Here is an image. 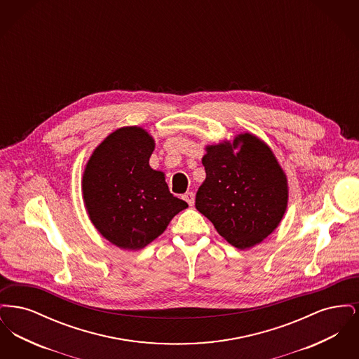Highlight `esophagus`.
I'll return each instance as SVG.
<instances>
[{"label":"esophagus","mask_w":359,"mask_h":359,"mask_svg":"<svg viewBox=\"0 0 359 359\" xmlns=\"http://www.w3.org/2000/svg\"><path fill=\"white\" fill-rule=\"evenodd\" d=\"M183 199L187 202L188 205H192L194 202H195V195H194V192H186L183 195Z\"/></svg>","instance_id":"1"}]
</instances>
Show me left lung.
<instances>
[{
    "mask_svg": "<svg viewBox=\"0 0 359 359\" xmlns=\"http://www.w3.org/2000/svg\"><path fill=\"white\" fill-rule=\"evenodd\" d=\"M205 152V180L195 207L229 243L242 250L253 248L273 233L285 214L287 176L272 149L252 133L207 145Z\"/></svg>",
    "mask_w": 359,
    "mask_h": 359,
    "instance_id": "left-lung-1",
    "label": "left lung"
}]
</instances>
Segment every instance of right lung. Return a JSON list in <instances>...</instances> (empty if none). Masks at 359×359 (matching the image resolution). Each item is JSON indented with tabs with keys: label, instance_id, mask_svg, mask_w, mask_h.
Returning <instances> with one entry per match:
<instances>
[{
	"label": "right lung",
	"instance_id": "obj_1",
	"mask_svg": "<svg viewBox=\"0 0 359 359\" xmlns=\"http://www.w3.org/2000/svg\"><path fill=\"white\" fill-rule=\"evenodd\" d=\"M154 149L145 129L125 126L106 137L86 164L82 192L90 221L120 249L145 248L188 207L170 192L164 172L151 168Z\"/></svg>",
	"mask_w": 359,
	"mask_h": 359
}]
</instances>
